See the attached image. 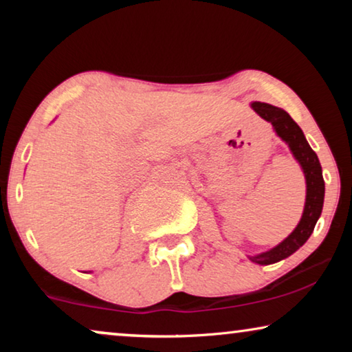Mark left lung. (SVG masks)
<instances>
[{
	"instance_id": "left-lung-1",
	"label": "left lung",
	"mask_w": 352,
	"mask_h": 352,
	"mask_svg": "<svg viewBox=\"0 0 352 352\" xmlns=\"http://www.w3.org/2000/svg\"><path fill=\"white\" fill-rule=\"evenodd\" d=\"M252 107L259 117L271 123L274 131L277 133V136L288 144L293 157L301 165L306 177L305 211H302L301 221L298 223L296 229L282 243H278L277 247L269 250V252L256 254V256H250L253 263L267 266V264H274L288 258L298 248L302 247L306 243V240L311 237L317 219H319L322 213V206H324L325 182L324 176H322V166L319 158H317L316 152L307 144L305 134H302L301 128L295 123V120L283 109L274 107L271 104L253 102Z\"/></svg>"
}]
</instances>
